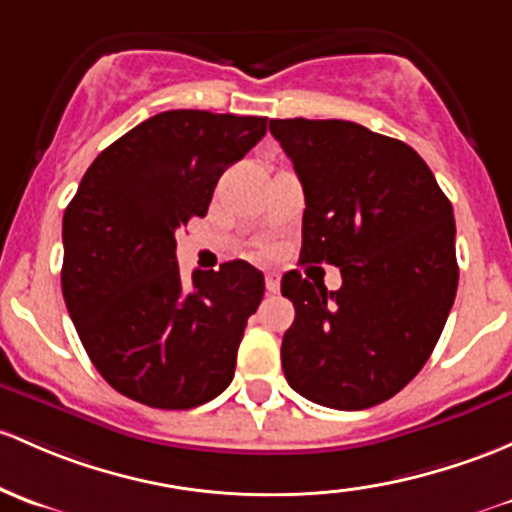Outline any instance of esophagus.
<instances>
[{"label": "esophagus", "mask_w": 512, "mask_h": 512, "mask_svg": "<svg viewBox=\"0 0 512 512\" xmlns=\"http://www.w3.org/2000/svg\"><path fill=\"white\" fill-rule=\"evenodd\" d=\"M265 287L270 294L279 292V274L277 272H267L265 274Z\"/></svg>", "instance_id": "obj_1"}]
</instances>
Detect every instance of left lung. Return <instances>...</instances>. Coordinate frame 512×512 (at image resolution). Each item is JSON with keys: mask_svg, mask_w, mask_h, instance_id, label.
Instances as JSON below:
<instances>
[{"mask_svg": "<svg viewBox=\"0 0 512 512\" xmlns=\"http://www.w3.org/2000/svg\"><path fill=\"white\" fill-rule=\"evenodd\" d=\"M304 186L301 265L341 267L328 292L282 277L294 324L287 383L333 410H365L402 390L437 346L459 284L456 225L424 159L346 120H270Z\"/></svg>", "mask_w": 512, "mask_h": 512, "instance_id": "1", "label": "left lung"}]
</instances>
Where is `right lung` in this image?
I'll use <instances>...</instances> for the list:
<instances>
[{
	"label": "right lung",
	"mask_w": 512,
	"mask_h": 512,
	"mask_svg": "<svg viewBox=\"0 0 512 512\" xmlns=\"http://www.w3.org/2000/svg\"><path fill=\"white\" fill-rule=\"evenodd\" d=\"M265 132L267 117L159 112L100 152L68 203L63 299L98 373L129 400L191 410L233 380L265 277L235 260L184 282L174 233L208 213L223 171Z\"/></svg>",
	"instance_id": "right-lung-1"
}]
</instances>
